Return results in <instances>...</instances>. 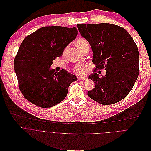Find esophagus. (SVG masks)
Instances as JSON below:
<instances>
[{"label": "esophagus", "instance_id": "esophagus-1", "mask_svg": "<svg viewBox=\"0 0 151 151\" xmlns=\"http://www.w3.org/2000/svg\"><path fill=\"white\" fill-rule=\"evenodd\" d=\"M78 80H86V77H78L77 78Z\"/></svg>", "mask_w": 151, "mask_h": 151}]
</instances>
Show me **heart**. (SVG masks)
Returning a JSON list of instances; mask_svg holds the SVG:
<instances>
[{"label": "heart", "instance_id": "heart-1", "mask_svg": "<svg viewBox=\"0 0 151 151\" xmlns=\"http://www.w3.org/2000/svg\"><path fill=\"white\" fill-rule=\"evenodd\" d=\"M87 43V42L84 39H79L77 40L76 42V45L77 47L80 49L84 45ZM88 67V65L86 63L83 64H77L73 66L72 70L73 72L78 76H81L84 74L86 70Z\"/></svg>", "mask_w": 151, "mask_h": 151}]
</instances>
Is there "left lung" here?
Wrapping results in <instances>:
<instances>
[{
  "label": "left lung",
  "mask_w": 151,
  "mask_h": 151,
  "mask_svg": "<svg viewBox=\"0 0 151 151\" xmlns=\"http://www.w3.org/2000/svg\"><path fill=\"white\" fill-rule=\"evenodd\" d=\"M77 27L93 52L95 68L88 78L94 81L95 87L88 90L87 96L104 105L122 101L139 76V55L134 40L124 28L114 24H79ZM104 68L106 74L99 78L96 72Z\"/></svg>",
  "instance_id": "8db88e82"
}]
</instances>
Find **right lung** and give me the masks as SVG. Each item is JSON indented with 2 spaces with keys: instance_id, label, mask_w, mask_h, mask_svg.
<instances>
[{
  "instance_id": "obj_1",
  "label": "right lung",
  "mask_w": 151,
  "mask_h": 151,
  "mask_svg": "<svg viewBox=\"0 0 151 151\" xmlns=\"http://www.w3.org/2000/svg\"><path fill=\"white\" fill-rule=\"evenodd\" d=\"M77 35L76 27L47 26L27 36L14 59L18 87L24 97L41 108H50L63 101L76 76L50 67Z\"/></svg>"
}]
</instances>
